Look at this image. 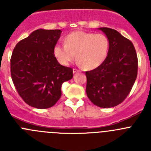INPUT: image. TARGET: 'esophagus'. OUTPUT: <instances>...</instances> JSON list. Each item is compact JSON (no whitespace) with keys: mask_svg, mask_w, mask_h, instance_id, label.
<instances>
[{"mask_svg":"<svg viewBox=\"0 0 151 151\" xmlns=\"http://www.w3.org/2000/svg\"><path fill=\"white\" fill-rule=\"evenodd\" d=\"M73 71V73H78V72H79V70L77 69H76V68H74Z\"/></svg>","mask_w":151,"mask_h":151,"instance_id":"obj_1","label":"esophagus"}]
</instances>
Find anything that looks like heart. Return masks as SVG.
I'll return each mask as SVG.
<instances>
[{"instance_id":"obj_1","label":"heart","mask_w":151,"mask_h":151,"mask_svg":"<svg viewBox=\"0 0 151 151\" xmlns=\"http://www.w3.org/2000/svg\"><path fill=\"white\" fill-rule=\"evenodd\" d=\"M65 45H57L54 54L60 63L68 66L76 59L86 69L101 65L107 55L110 41L105 35L75 31L64 38Z\"/></svg>"}]
</instances>
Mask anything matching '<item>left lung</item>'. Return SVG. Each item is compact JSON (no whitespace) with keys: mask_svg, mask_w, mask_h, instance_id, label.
Wrapping results in <instances>:
<instances>
[{"mask_svg":"<svg viewBox=\"0 0 151 151\" xmlns=\"http://www.w3.org/2000/svg\"><path fill=\"white\" fill-rule=\"evenodd\" d=\"M110 41L107 57L96 69L85 73L86 93L94 104L116 106L127 97L138 75V57L132 42L116 30L100 28Z\"/></svg>","mask_w":151,"mask_h":151,"instance_id":"left-lung-1","label":"left lung"}]
</instances>
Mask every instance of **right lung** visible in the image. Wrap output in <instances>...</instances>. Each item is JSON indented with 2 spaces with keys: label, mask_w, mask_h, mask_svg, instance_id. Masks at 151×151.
Instances as JSON below:
<instances>
[{
  "label": "right lung",
  "mask_w": 151,
  "mask_h": 151,
  "mask_svg": "<svg viewBox=\"0 0 151 151\" xmlns=\"http://www.w3.org/2000/svg\"><path fill=\"white\" fill-rule=\"evenodd\" d=\"M59 29H37L19 41L10 59V73L18 94L38 109L54 106L61 97V86L73 77V69L58 63L54 48Z\"/></svg>",
  "instance_id": "right-lung-1"
}]
</instances>
